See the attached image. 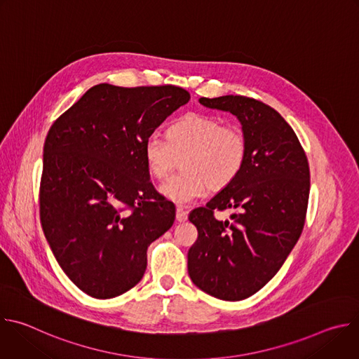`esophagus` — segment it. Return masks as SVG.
<instances>
[{"label":"esophagus","mask_w":359,"mask_h":359,"mask_svg":"<svg viewBox=\"0 0 359 359\" xmlns=\"http://www.w3.org/2000/svg\"><path fill=\"white\" fill-rule=\"evenodd\" d=\"M176 220L179 222V223H184L186 220H187V213H186V210L183 209V208H177L176 209Z\"/></svg>","instance_id":"1"}]
</instances>
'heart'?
I'll list each match as a JSON object with an SVG mask.
<instances>
[{
	"instance_id": "heart-1",
	"label": "heart",
	"mask_w": 359,
	"mask_h": 359,
	"mask_svg": "<svg viewBox=\"0 0 359 359\" xmlns=\"http://www.w3.org/2000/svg\"><path fill=\"white\" fill-rule=\"evenodd\" d=\"M149 173L165 179L182 159L183 170L159 189L166 198L184 204L201 197L208 187L217 191L241 173L247 159V139L237 126L219 118L189 114L168 130V140L151 133L143 143Z\"/></svg>"
}]
</instances>
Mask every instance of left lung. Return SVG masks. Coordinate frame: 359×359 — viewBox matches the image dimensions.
Wrapping results in <instances>:
<instances>
[{
	"label": "left lung",
	"mask_w": 359,
	"mask_h": 359,
	"mask_svg": "<svg viewBox=\"0 0 359 359\" xmlns=\"http://www.w3.org/2000/svg\"><path fill=\"white\" fill-rule=\"evenodd\" d=\"M210 109L233 114L247 139V159L233 183L189 220L198 237L187 252V271L201 291L240 301L262 290L297 244L310 196L305 151L284 118L252 97H200ZM231 208L230 221L212 210Z\"/></svg>",
	"instance_id": "left-lung-1"
}]
</instances>
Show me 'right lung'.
<instances>
[{
    "instance_id": "1",
    "label": "right lung",
    "mask_w": 359,
    "mask_h": 359,
    "mask_svg": "<svg viewBox=\"0 0 359 359\" xmlns=\"http://www.w3.org/2000/svg\"><path fill=\"white\" fill-rule=\"evenodd\" d=\"M190 100L173 85L92 86L50 126L43 144L39 217L69 280L114 298L143 277L147 247L176 210L150 182L143 143Z\"/></svg>"
}]
</instances>
